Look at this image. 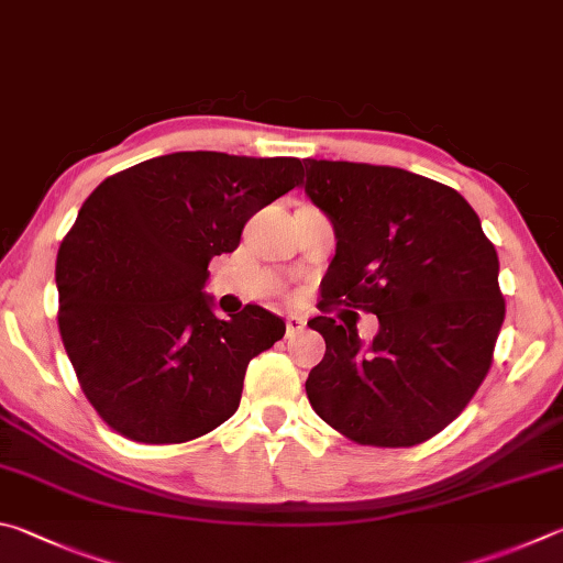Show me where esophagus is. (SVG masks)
Segmentation results:
<instances>
[{
    "instance_id": "34e87169",
    "label": "esophagus",
    "mask_w": 563,
    "mask_h": 563,
    "mask_svg": "<svg viewBox=\"0 0 563 563\" xmlns=\"http://www.w3.org/2000/svg\"><path fill=\"white\" fill-rule=\"evenodd\" d=\"M303 329H307V321H303L301 317H289L287 319V336L289 339L297 336V333H301Z\"/></svg>"
}]
</instances>
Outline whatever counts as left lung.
<instances>
[{
    "mask_svg": "<svg viewBox=\"0 0 563 563\" xmlns=\"http://www.w3.org/2000/svg\"><path fill=\"white\" fill-rule=\"evenodd\" d=\"M336 256L309 321L327 353L307 378L317 416L358 445L412 448L455 420L487 378L505 321L495 244L452 187L400 167L303 161ZM336 306L376 312L362 349Z\"/></svg>",
    "mask_w": 563,
    "mask_h": 563,
    "instance_id": "left-lung-1",
    "label": "left lung"
}]
</instances>
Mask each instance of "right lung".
Here are the masks:
<instances>
[{
  "label": "right lung",
  "mask_w": 563,
  "mask_h": 563,
  "mask_svg": "<svg viewBox=\"0 0 563 563\" xmlns=\"http://www.w3.org/2000/svg\"><path fill=\"white\" fill-rule=\"evenodd\" d=\"M301 170L299 157L173 153L88 195L58 246L56 319L78 386L118 435L175 445L240 408L246 366L287 327L256 303L214 317L207 266Z\"/></svg>",
  "instance_id": "add662e5"
}]
</instances>
